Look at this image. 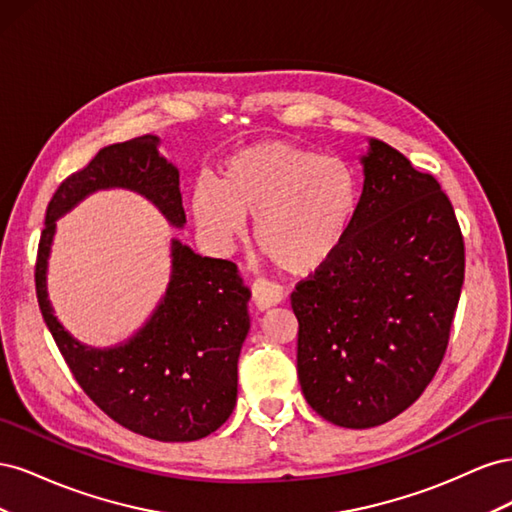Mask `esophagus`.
I'll return each instance as SVG.
<instances>
[{"label":"esophagus","instance_id":"esophagus-1","mask_svg":"<svg viewBox=\"0 0 512 512\" xmlns=\"http://www.w3.org/2000/svg\"><path fill=\"white\" fill-rule=\"evenodd\" d=\"M252 299L260 312H265V309H269L273 305H280L284 301V290L273 282L258 280L252 286Z\"/></svg>","mask_w":512,"mask_h":512}]
</instances>
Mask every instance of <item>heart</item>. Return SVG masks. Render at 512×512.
I'll use <instances>...</instances> for the list:
<instances>
[{"label": "heart", "instance_id": "heart-1", "mask_svg": "<svg viewBox=\"0 0 512 512\" xmlns=\"http://www.w3.org/2000/svg\"><path fill=\"white\" fill-rule=\"evenodd\" d=\"M359 205L361 183L346 160L282 141L237 151L220 179L198 177L190 194L194 220L213 243L235 245L252 215L260 250L299 275L339 252Z\"/></svg>", "mask_w": 512, "mask_h": 512}]
</instances>
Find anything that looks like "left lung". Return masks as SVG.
I'll list each match as a JSON object with an SVG mask.
<instances>
[{
	"label": "left lung",
	"mask_w": 512,
	"mask_h": 512,
	"mask_svg": "<svg viewBox=\"0 0 512 512\" xmlns=\"http://www.w3.org/2000/svg\"><path fill=\"white\" fill-rule=\"evenodd\" d=\"M367 145L348 239L290 297L301 391L348 429L382 425L421 397L446 352L466 271L440 183L378 138Z\"/></svg>",
	"instance_id": "left-lung-1"
}]
</instances>
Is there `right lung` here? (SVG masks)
Returning a JSON list of instances; mask_svg holds the SVG:
<instances>
[{"label": "right lung", "instance_id": "1", "mask_svg": "<svg viewBox=\"0 0 512 512\" xmlns=\"http://www.w3.org/2000/svg\"><path fill=\"white\" fill-rule=\"evenodd\" d=\"M158 147L153 134L108 145L59 185L38 245L36 294L59 352L102 412L141 436L192 442L224 425L237 404L252 292L235 262L200 256L170 239V277L160 303L134 335L106 348L79 342L57 320L46 286L57 220L100 190L141 194L170 226H185L179 168Z\"/></svg>", "mask_w": 512, "mask_h": 512}]
</instances>
